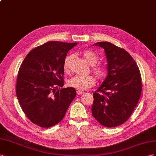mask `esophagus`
Segmentation results:
<instances>
[{"mask_svg": "<svg viewBox=\"0 0 156 156\" xmlns=\"http://www.w3.org/2000/svg\"><path fill=\"white\" fill-rule=\"evenodd\" d=\"M76 93H77V94L79 95H82V94H83V93H84L83 91H81V90H76Z\"/></svg>", "mask_w": 156, "mask_h": 156, "instance_id": "34e87169", "label": "esophagus"}]
</instances>
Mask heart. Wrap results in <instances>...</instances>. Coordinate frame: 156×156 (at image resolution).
I'll list each match as a JSON object with an SVG mask.
<instances>
[{
    "mask_svg": "<svg viewBox=\"0 0 156 156\" xmlns=\"http://www.w3.org/2000/svg\"><path fill=\"white\" fill-rule=\"evenodd\" d=\"M82 55L84 59L91 65H95L98 61V57L94 52L90 50L83 51ZM71 56H67L65 58L63 63V69L66 71L69 69V62ZM93 72L99 79H104L107 76V70L103 66H95L93 69ZM95 78L91 75L87 76H75L69 80L68 85L70 87L77 89L78 90H86L95 84Z\"/></svg>",
    "mask_w": 156,
    "mask_h": 156,
    "instance_id": "heart-1",
    "label": "heart"
}]
</instances>
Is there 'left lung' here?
Instances as JSON below:
<instances>
[{"label": "left lung", "instance_id": "1", "mask_svg": "<svg viewBox=\"0 0 156 156\" xmlns=\"http://www.w3.org/2000/svg\"><path fill=\"white\" fill-rule=\"evenodd\" d=\"M93 46L104 49L107 61V76L93 93V116L101 125L115 127L130 117L141 95L142 80L139 67L131 55L108 42Z\"/></svg>", "mask_w": 156, "mask_h": 156}]
</instances>
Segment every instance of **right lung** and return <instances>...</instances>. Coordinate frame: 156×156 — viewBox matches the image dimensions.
<instances>
[{
  "label": "right lung",
  "mask_w": 156,
  "mask_h": 156,
  "mask_svg": "<svg viewBox=\"0 0 156 156\" xmlns=\"http://www.w3.org/2000/svg\"><path fill=\"white\" fill-rule=\"evenodd\" d=\"M77 42L50 41L34 48L19 69L16 95L30 121L50 127L63 119L76 96L74 87L64 85L63 63L68 51Z\"/></svg>",
  "instance_id": "obj_1"
}]
</instances>
